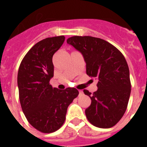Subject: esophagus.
Instances as JSON below:
<instances>
[{
    "instance_id": "34e87169",
    "label": "esophagus",
    "mask_w": 147,
    "mask_h": 147,
    "mask_svg": "<svg viewBox=\"0 0 147 147\" xmlns=\"http://www.w3.org/2000/svg\"><path fill=\"white\" fill-rule=\"evenodd\" d=\"M78 92H79V94H83V92L82 91V90H79V91H78Z\"/></svg>"
}]
</instances>
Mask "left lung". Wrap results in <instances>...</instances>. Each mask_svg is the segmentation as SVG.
<instances>
[{
    "label": "left lung",
    "mask_w": 147,
    "mask_h": 147,
    "mask_svg": "<svg viewBox=\"0 0 147 147\" xmlns=\"http://www.w3.org/2000/svg\"><path fill=\"white\" fill-rule=\"evenodd\" d=\"M67 43L82 53L87 75L98 81V90L93 94L83 91L92 100L85 110L88 120L97 127H112L125 113L130 95V71L125 58L116 47L100 38L75 36Z\"/></svg>",
    "instance_id": "obj_1"
}]
</instances>
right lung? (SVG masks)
I'll use <instances>...</instances> for the list:
<instances>
[{
    "instance_id": "right-lung-1",
    "label": "right lung",
    "mask_w": 147,
    "mask_h": 147,
    "mask_svg": "<svg viewBox=\"0 0 147 147\" xmlns=\"http://www.w3.org/2000/svg\"><path fill=\"white\" fill-rule=\"evenodd\" d=\"M64 36L46 38L36 43L22 60L17 75L20 102L27 121L40 132L53 133L65 120L67 108L78 95L75 88L59 90L49 85L53 77V56Z\"/></svg>"
}]
</instances>
